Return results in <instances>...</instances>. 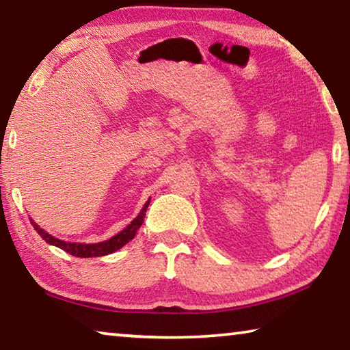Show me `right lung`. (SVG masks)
Instances as JSON below:
<instances>
[{
  "label": "right lung",
  "mask_w": 350,
  "mask_h": 350,
  "mask_svg": "<svg viewBox=\"0 0 350 350\" xmlns=\"http://www.w3.org/2000/svg\"><path fill=\"white\" fill-rule=\"evenodd\" d=\"M148 205H150V200L144 205V208H142L140 215L134 219V221L128 225L126 228H123L120 233H117L116 236H112L111 239L108 241H103V242H98V244H80V242H64L54 238V236H51L49 233H46L43 228H40L37 224H35L32 219H31V224L33 225V228L37 230L38 234L43 238L47 244L51 245H55L58 248H62L69 254H72V256L77 258H96V256H105V254H109V253H114L118 248H122L123 245H126L129 241H131L135 233H137V230L140 228V225L144 224V219L146 216V208Z\"/></svg>",
  "instance_id": "add662e5"
}]
</instances>
